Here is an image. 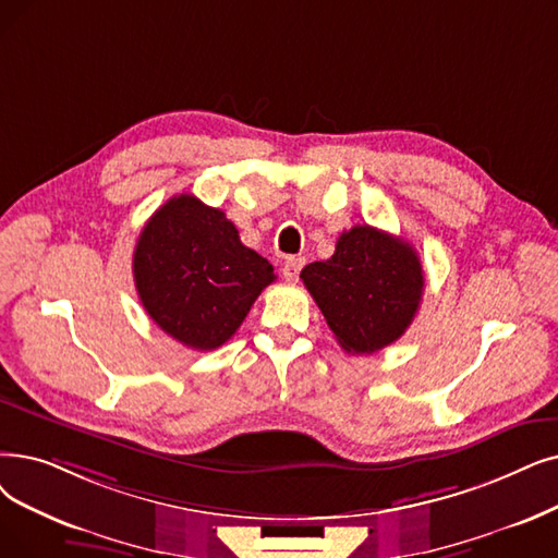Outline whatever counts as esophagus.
I'll return each mask as SVG.
<instances>
[{
    "instance_id": "34e87169",
    "label": "esophagus",
    "mask_w": 558,
    "mask_h": 558,
    "mask_svg": "<svg viewBox=\"0 0 558 558\" xmlns=\"http://www.w3.org/2000/svg\"><path fill=\"white\" fill-rule=\"evenodd\" d=\"M303 264H305V259L303 257H287L284 262H282V278L284 280H289V282H294V280H299V274H301V269H303Z\"/></svg>"
}]
</instances>
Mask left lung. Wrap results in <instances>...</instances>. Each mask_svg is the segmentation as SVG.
I'll use <instances>...</instances> for the list:
<instances>
[{"label":"left lung","mask_w":558,"mask_h":558,"mask_svg":"<svg viewBox=\"0 0 558 558\" xmlns=\"http://www.w3.org/2000/svg\"><path fill=\"white\" fill-rule=\"evenodd\" d=\"M328 328L347 353H376L413 324L424 294L415 248L372 226L342 232L330 259L301 271Z\"/></svg>","instance_id":"8db88e82"}]
</instances>
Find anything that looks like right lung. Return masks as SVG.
Listing matches in <instances>:
<instances>
[{
    "mask_svg": "<svg viewBox=\"0 0 558 558\" xmlns=\"http://www.w3.org/2000/svg\"><path fill=\"white\" fill-rule=\"evenodd\" d=\"M132 266L150 319L196 351L226 344L262 289L276 280L269 259L241 244L226 214L191 193L171 198L150 216Z\"/></svg>",
    "mask_w": 558,
    "mask_h": 558,
    "instance_id": "obj_1",
    "label": "right lung"
}]
</instances>
